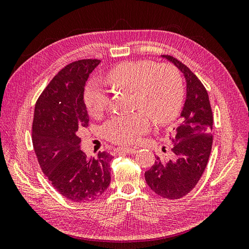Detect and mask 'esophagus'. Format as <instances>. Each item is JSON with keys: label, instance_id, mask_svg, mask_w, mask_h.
<instances>
[{"label": "esophagus", "instance_id": "1", "mask_svg": "<svg viewBox=\"0 0 249 249\" xmlns=\"http://www.w3.org/2000/svg\"><path fill=\"white\" fill-rule=\"evenodd\" d=\"M119 150H122V152H124L126 154H136L137 153V148H132V147H120Z\"/></svg>", "mask_w": 249, "mask_h": 249}]
</instances>
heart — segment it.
Returning a JSON list of instances; mask_svg holds the SVG:
<instances>
[{
  "label": "heart",
  "mask_w": 249,
  "mask_h": 249,
  "mask_svg": "<svg viewBox=\"0 0 249 249\" xmlns=\"http://www.w3.org/2000/svg\"><path fill=\"white\" fill-rule=\"evenodd\" d=\"M107 79L113 88L135 91L136 108L145 110L159 124L175 118L183 102L182 78L177 69L168 64L124 61L111 70ZM84 100L90 115L103 114L109 104V89L103 80L93 78L88 83ZM145 112L112 116L103 125L105 137L118 144L136 142L149 126V117Z\"/></svg>",
  "instance_id": "obj_1"
}]
</instances>
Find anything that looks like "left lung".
Wrapping results in <instances>:
<instances>
[{
	"label": "left lung",
	"mask_w": 249,
	"mask_h": 249,
	"mask_svg": "<svg viewBox=\"0 0 249 249\" xmlns=\"http://www.w3.org/2000/svg\"><path fill=\"white\" fill-rule=\"evenodd\" d=\"M162 57L184 74L186 101L179 123L170 135V156L167 159L156 157L152 168L145 172V180L160 196L178 199L196 186L207 167L213 143V113L205 86L189 67L171 56Z\"/></svg>",
	"instance_id": "left-lung-1"
}]
</instances>
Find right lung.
Wrapping results in <instances>:
<instances>
[{"label": "right lung", "instance_id": "obj_1", "mask_svg": "<svg viewBox=\"0 0 249 249\" xmlns=\"http://www.w3.org/2000/svg\"><path fill=\"white\" fill-rule=\"evenodd\" d=\"M84 59L66 65L53 78L35 105L32 141L44 176L53 187L74 202L92 201L107 190L112 156L87 157L80 148V131L88 126L84 89L100 64Z\"/></svg>", "mask_w": 249, "mask_h": 249}]
</instances>
